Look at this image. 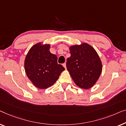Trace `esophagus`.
<instances>
[{"mask_svg": "<svg viewBox=\"0 0 126 126\" xmlns=\"http://www.w3.org/2000/svg\"><path fill=\"white\" fill-rule=\"evenodd\" d=\"M63 67H64V68L65 69V70H66V63H63Z\"/></svg>", "mask_w": 126, "mask_h": 126, "instance_id": "34e87169", "label": "esophagus"}]
</instances>
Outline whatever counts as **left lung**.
Here are the masks:
<instances>
[{"mask_svg": "<svg viewBox=\"0 0 126 126\" xmlns=\"http://www.w3.org/2000/svg\"><path fill=\"white\" fill-rule=\"evenodd\" d=\"M71 56L66 67L72 80L82 89L91 88L100 77L102 63L96 50L87 43L69 47Z\"/></svg>", "mask_w": 126, "mask_h": 126, "instance_id": "left-lung-1", "label": "left lung"}]
</instances>
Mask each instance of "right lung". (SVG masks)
<instances>
[{"label":"right lung","instance_id":"right-lung-1","mask_svg":"<svg viewBox=\"0 0 126 126\" xmlns=\"http://www.w3.org/2000/svg\"><path fill=\"white\" fill-rule=\"evenodd\" d=\"M50 45L39 42L33 45L24 60V70L33 86L46 89L52 86L65 70L58 64V58L49 51Z\"/></svg>","mask_w":126,"mask_h":126}]
</instances>
